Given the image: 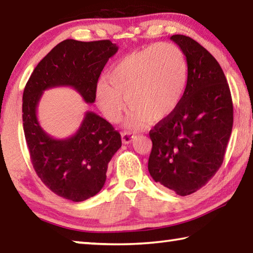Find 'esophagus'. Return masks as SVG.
<instances>
[{
	"instance_id": "esophagus-1",
	"label": "esophagus",
	"mask_w": 253,
	"mask_h": 253,
	"mask_svg": "<svg viewBox=\"0 0 253 253\" xmlns=\"http://www.w3.org/2000/svg\"><path fill=\"white\" fill-rule=\"evenodd\" d=\"M135 137L136 136L134 134H131L130 131H124L122 134V140L124 144H129L135 139Z\"/></svg>"
}]
</instances>
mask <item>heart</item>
Instances as JSON below:
<instances>
[{
	"label": "heart",
	"mask_w": 253,
	"mask_h": 253,
	"mask_svg": "<svg viewBox=\"0 0 253 253\" xmlns=\"http://www.w3.org/2000/svg\"><path fill=\"white\" fill-rule=\"evenodd\" d=\"M187 62L178 45L162 42L126 54L98 84V106L110 122L132 109L128 124L139 128L169 117L177 108L185 89ZM127 101L126 102V100Z\"/></svg>",
	"instance_id": "heart-1"
}]
</instances>
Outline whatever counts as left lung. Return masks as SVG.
<instances>
[{"label": "left lung", "mask_w": 253, "mask_h": 253, "mask_svg": "<svg viewBox=\"0 0 253 253\" xmlns=\"http://www.w3.org/2000/svg\"><path fill=\"white\" fill-rule=\"evenodd\" d=\"M187 61V83L177 108L149 131L153 179L185 196L221 168L233 126L229 84L215 58L190 37H170Z\"/></svg>", "instance_id": "8db88e82"}]
</instances>
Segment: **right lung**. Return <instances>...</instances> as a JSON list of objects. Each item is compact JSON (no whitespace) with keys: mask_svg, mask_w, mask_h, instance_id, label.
Wrapping results in <instances>:
<instances>
[{"mask_svg":"<svg viewBox=\"0 0 253 253\" xmlns=\"http://www.w3.org/2000/svg\"><path fill=\"white\" fill-rule=\"evenodd\" d=\"M117 50L109 40H65L38 63L25 84L22 119L33 169L54 194L74 202L91 198L104 186L108 163L122 147L121 134L87 111L74 136L55 139L41 128L37 107L44 90L59 85H70L92 104L101 71Z\"/></svg>","mask_w":253,"mask_h":253,"instance_id":"right-lung-1","label":"right lung"}]
</instances>
